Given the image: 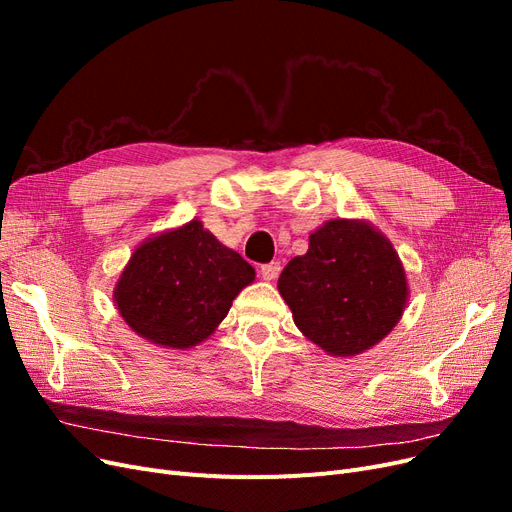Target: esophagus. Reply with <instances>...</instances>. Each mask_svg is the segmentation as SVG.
Segmentation results:
<instances>
[{
  "mask_svg": "<svg viewBox=\"0 0 512 512\" xmlns=\"http://www.w3.org/2000/svg\"><path fill=\"white\" fill-rule=\"evenodd\" d=\"M280 271H282L280 262H269V265H262V267H260V275H262V280H267V282H273V280H277V275H280Z\"/></svg>",
  "mask_w": 512,
  "mask_h": 512,
  "instance_id": "esophagus-1",
  "label": "esophagus"
}]
</instances>
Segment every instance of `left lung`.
I'll list each match as a JSON object with an SVG mask.
<instances>
[{"mask_svg": "<svg viewBox=\"0 0 512 512\" xmlns=\"http://www.w3.org/2000/svg\"><path fill=\"white\" fill-rule=\"evenodd\" d=\"M297 329L331 356L374 348L404 316L410 286L393 243L367 220L337 218L309 235L277 280Z\"/></svg>", "mask_w": 512, "mask_h": 512, "instance_id": "left-lung-1", "label": "left lung"}]
</instances>
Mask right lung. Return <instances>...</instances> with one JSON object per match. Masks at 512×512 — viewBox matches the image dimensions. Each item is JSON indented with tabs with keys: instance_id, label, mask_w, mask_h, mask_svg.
Listing matches in <instances>:
<instances>
[{
	"instance_id": "1",
	"label": "right lung",
	"mask_w": 512,
	"mask_h": 512,
	"mask_svg": "<svg viewBox=\"0 0 512 512\" xmlns=\"http://www.w3.org/2000/svg\"><path fill=\"white\" fill-rule=\"evenodd\" d=\"M256 271L198 218L147 237L123 267L113 301L147 342L188 350L209 339Z\"/></svg>"
}]
</instances>
